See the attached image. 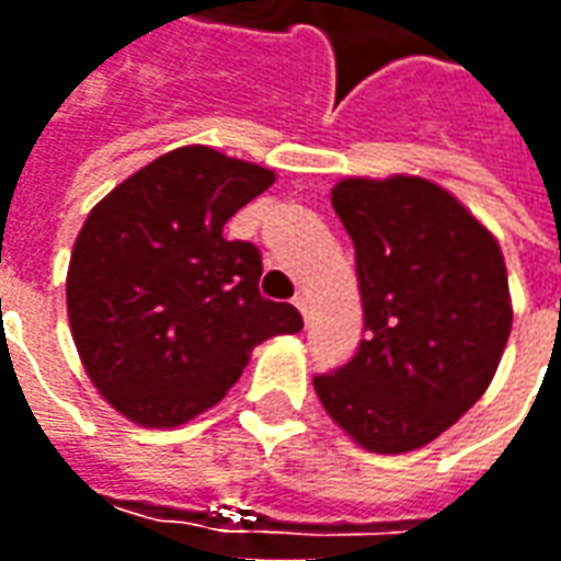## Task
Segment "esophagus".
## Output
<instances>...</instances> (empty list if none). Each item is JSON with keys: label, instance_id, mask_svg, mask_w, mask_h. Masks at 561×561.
<instances>
[{"label": "esophagus", "instance_id": "esophagus-1", "mask_svg": "<svg viewBox=\"0 0 561 561\" xmlns=\"http://www.w3.org/2000/svg\"><path fill=\"white\" fill-rule=\"evenodd\" d=\"M294 306H297V309H300V316L309 318V316H306V312H309V304H306V297H304V294H297V297H294Z\"/></svg>", "mask_w": 561, "mask_h": 561}]
</instances>
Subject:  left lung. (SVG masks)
I'll return each mask as SVG.
<instances>
[{
    "label": "left lung",
    "mask_w": 561,
    "mask_h": 561,
    "mask_svg": "<svg viewBox=\"0 0 561 561\" xmlns=\"http://www.w3.org/2000/svg\"><path fill=\"white\" fill-rule=\"evenodd\" d=\"M330 201L354 243L366 340L312 385L357 445L405 454L490 388L514 318L505 257L457 197L423 176H348Z\"/></svg>",
    "instance_id": "8db88e82"
}]
</instances>
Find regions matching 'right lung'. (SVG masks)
I'll return each instance as SVG.
<instances>
[{"label":"right lung","mask_w":561,"mask_h":561,"mask_svg":"<svg viewBox=\"0 0 561 561\" xmlns=\"http://www.w3.org/2000/svg\"><path fill=\"white\" fill-rule=\"evenodd\" d=\"M273 180L219 149L180 147L87 216L68 264V324L87 376L128 421H192L228 393L255 345L304 328L291 304L257 291L255 245L221 237Z\"/></svg>","instance_id":"1"}]
</instances>
